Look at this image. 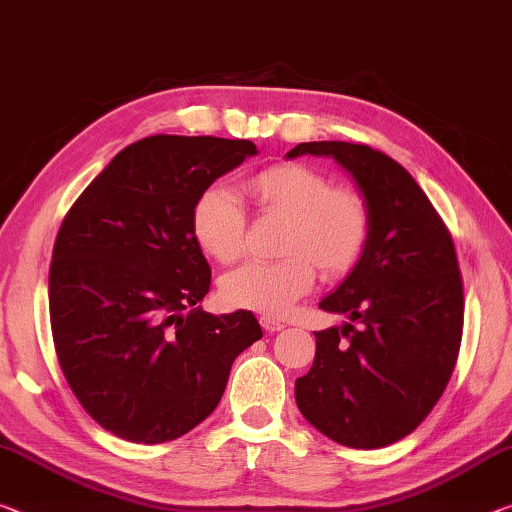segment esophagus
<instances>
[{
    "label": "esophagus",
    "mask_w": 512,
    "mask_h": 512,
    "mask_svg": "<svg viewBox=\"0 0 512 512\" xmlns=\"http://www.w3.org/2000/svg\"><path fill=\"white\" fill-rule=\"evenodd\" d=\"M261 325H263L265 332H270V334H274V332H281V329L286 327V325H283L281 320H277V318H270V316H263V318H261Z\"/></svg>",
    "instance_id": "esophagus-1"
}]
</instances>
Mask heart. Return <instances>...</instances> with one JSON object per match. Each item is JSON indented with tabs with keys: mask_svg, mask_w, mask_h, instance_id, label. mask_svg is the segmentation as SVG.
Segmentation results:
<instances>
[{
	"mask_svg": "<svg viewBox=\"0 0 512 512\" xmlns=\"http://www.w3.org/2000/svg\"><path fill=\"white\" fill-rule=\"evenodd\" d=\"M256 206L286 219L279 233L277 261H249L222 279L219 293L233 309L281 316L316 279L343 277L361 258L371 233V212L359 192L332 185L304 164L281 162L261 169L245 183ZM192 235L210 258L233 263L245 249L247 217L238 196L208 187L192 206Z\"/></svg>",
	"mask_w": 512,
	"mask_h": 512,
	"instance_id": "b5f03b06",
	"label": "heart"
}]
</instances>
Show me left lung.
<instances>
[{
	"mask_svg": "<svg viewBox=\"0 0 512 512\" xmlns=\"http://www.w3.org/2000/svg\"><path fill=\"white\" fill-rule=\"evenodd\" d=\"M332 157L371 212L366 249L320 309L348 318L316 332L295 380L304 419L350 448H382L426 419L458 359L465 297L453 240L416 180L364 144L306 141L286 157Z\"/></svg>",
	"mask_w": 512,
	"mask_h": 512,
	"instance_id": "left-lung-1",
	"label": "left lung"
}]
</instances>
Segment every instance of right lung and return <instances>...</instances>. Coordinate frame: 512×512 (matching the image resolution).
I'll return each mask as SVG.
<instances>
[{"label":"right lung","mask_w":512,"mask_h":512,"mask_svg":"<svg viewBox=\"0 0 512 512\" xmlns=\"http://www.w3.org/2000/svg\"><path fill=\"white\" fill-rule=\"evenodd\" d=\"M258 148L247 139L155 135L130 144L61 224L50 322L70 389L135 444L183 437L215 412L235 357L263 336L251 311L199 304L210 265L192 206Z\"/></svg>","instance_id":"obj_1"}]
</instances>
